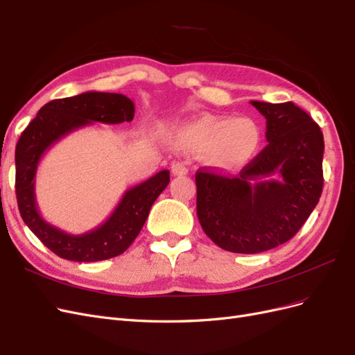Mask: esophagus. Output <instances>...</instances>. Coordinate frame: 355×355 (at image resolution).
<instances>
[{
    "label": "esophagus",
    "instance_id": "34e87169",
    "mask_svg": "<svg viewBox=\"0 0 355 355\" xmlns=\"http://www.w3.org/2000/svg\"><path fill=\"white\" fill-rule=\"evenodd\" d=\"M171 173L175 176H185L188 175V166L185 163H182V161H173V163H171Z\"/></svg>",
    "mask_w": 355,
    "mask_h": 355
}]
</instances>
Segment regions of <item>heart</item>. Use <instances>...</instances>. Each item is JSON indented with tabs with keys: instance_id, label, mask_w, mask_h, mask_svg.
I'll list each match as a JSON object with an SVG mask.
<instances>
[{
	"instance_id": "obj_1",
	"label": "heart",
	"mask_w": 355,
	"mask_h": 355,
	"mask_svg": "<svg viewBox=\"0 0 355 355\" xmlns=\"http://www.w3.org/2000/svg\"><path fill=\"white\" fill-rule=\"evenodd\" d=\"M176 145L207 151V159L214 167L237 168L257 153L261 130L249 118H202L180 128Z\"/></svg>"
}]
</instances>
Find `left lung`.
<instances>
[{"label": "left lung", "mask_w": 355, "mask_h": 355, "mask_svg": "<svg viewBox=\"0 0 355 355\" xmlns=\"http://www.w3.org/2000/svg\"><path fill=\"white\" fill-rule=\"evenodd\" d=\"M250 103L266 120L262 153L239 176L196 175L201 228L220 249L245 254L271 250L302 228L323 191L324 154L318 124L293 102Z\"/></svg>", "instance_id": "left-lung-1"}]
</instances>
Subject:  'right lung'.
Instances as JSON below:
<instances>
[{"label": "right lung", "mask_w": 355, "mask_h": 355, "mask_svg": "<svg viewBox=\"0 0 355 355\" xmlns=\"http://www.w3.org/2000/svg\"><path fill=\"white\" fill-rule=\"evenodd\" d=\"M135 103L120 93L85 92L72 98L46 103L20 135L16 145V197L20 216L41 243L63 259L98 262L111 259L128 249L141 232L154 201L170 182V171L124 192L111 216L98 228L69 234L49 223L37 206L35 175L49 149L62 137L93 123L120 124L132 121Z\"/></svg>", "instance_id": "add662e5"}]
</instances>
